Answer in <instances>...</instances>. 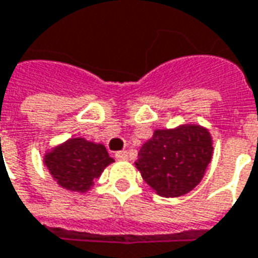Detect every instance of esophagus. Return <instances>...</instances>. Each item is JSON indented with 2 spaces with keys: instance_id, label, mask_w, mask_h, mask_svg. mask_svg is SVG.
Returning a JSON list of instances; mask_svg holds the SVG:
<instances>
[{
  "instance_id": "esophagus-1",
  "label": "esophagus",
  "mask_w": 258,
  "mask_h": 258,
  "mask_svg": "<svg viewBox=\"0 0 258 258\" xmlns=\"http://www.w3.org/2000/svg\"><path fill=\"white\" fill-rule=\"evenodd\" d=\"M115 158L118 159V161H125V159H128V152L127 151L115 152Z\"/></svg>"
}]
</instances>
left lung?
<instances>
[{"label":"left lung","instance_id":"left-lung-1","mask_svg":"<svg viewBox=\"0 0 258 258\" xmlns=\"http://www.w3.org/2000/svg\"><path fill=\"white\" fill-rule=\"evenodd\" d=\"M212 152L210 134L199 125L157 130L141 147L136 166L158 195L176 198L202 180Z\"/></svg>","mask_w":258,"mask_h":258}]
</instances>
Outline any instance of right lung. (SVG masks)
Instances as JSON below:
<instances>
[{"label": "right lung", "mask_w": 258, "mask_h": 258, "mask_svg": "<svg viewBox=\"0 0 258 258\" xmlns=\"http://www.w3.org/2000/svg\"><path fill=\"white\" fill-rule=\"evenodd\" d=\"M111 162L104 145L85 138H72L45 155V165L56 182L73 192H86Z\"/></svg>", "instance_id": "add662e5"}]
</instances>
